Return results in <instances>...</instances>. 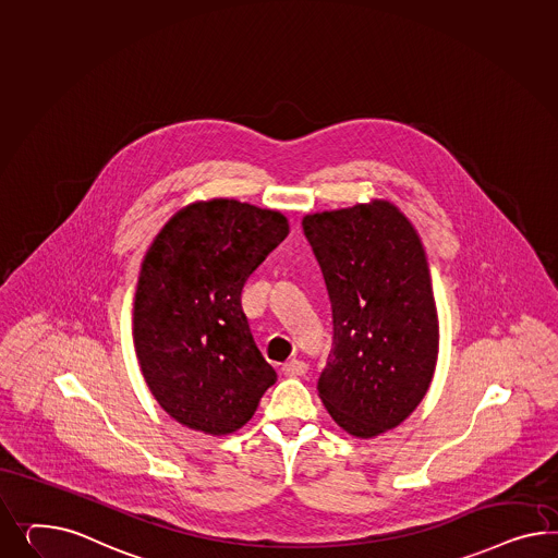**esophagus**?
<instances>
[{
  "mask_svg": "<svg viewBox=\"0 0 558 558\" xmlns=\"http://www.w3.org/2000/svg\"><path fill=\"white\" fill-rule=\"evenodd\" d=\"M282 372H284V376L288 377L304 376V374L308 372V365L302 362V360H290V362L282 365Z\"/></svg>",
  "mask_w": 558,
  "mask_h": 558,
  "instance_id": "34e87169",
  "label": "esophagus"
}]
</instances>
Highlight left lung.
I'll return each mask as SVG.
<instances>
[{
  "label": "left lung",
  "mask_w": 558,
  "mask_h": 558,
  "mask_svg": "<svg viewBox=\"0 0 558 558\" xmlns=\"http://www.w3.org/2000/svg\"><path fill=\"white\" fill-rule=\"evenodd\" d=\"M332 308L317 390L332 421L372 438L407 421L435 374L437 308L421 238L390 203L306 215Z\"/></svg>",
  "instance_id": "1"
}]
</instances>
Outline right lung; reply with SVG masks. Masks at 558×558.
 <instances>
[{"label":"right lung","mask_w":558,"mask_h":558,"mask_svg":"<svg viewBox=\"0 0 558 558\" xmlns=\"http://www.w3.org/2000/svg\"><path fill=\"white\" fill-rule=\"evenodd\" d=\"M287 235L284 215L229 198L182 209L156 235L137 280L134 341L146 384L174 421L233 433L276 381L241 292Z\"/></svg>","instance_id":"obj_1"}]
</instances>
